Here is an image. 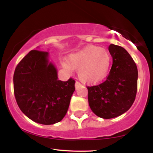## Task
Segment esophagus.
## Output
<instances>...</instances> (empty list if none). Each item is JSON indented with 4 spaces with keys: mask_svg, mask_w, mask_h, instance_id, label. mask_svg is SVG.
Instances as JSON below:
<instances>
[{
    "mask_svg": "<svg viewBox=\"0 0 153 153\" xmlns=\"http://www.w3.org/2000/svg\"><path fill=\"white\" fill-rule=\"evenodd\" d=\"M81 85V84L79 82H78V81H76V83H75V88H79V87H80Z\"/></svg>",
    "mask_w": 153,
    "mask_h": 153,
    "instance_id": "1",
    "label": "esophagus"
}]
</instances>
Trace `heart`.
Instances as JSON below:
<instances>
[{
    "instance_id": "obj_1",
    "label": "heart",
    "mask_w": 153,
    "mask_h": 153,
    "mask_svg": "<svg viewBox=\"0 0 153 153\" xmlns=\"http://www.w3.org/2000/svg\"><path fill=\"white\" fill-rule=\"evenodd\" d=\"M111 65L108 52L96 46H87L76 53L70 54L63 65L68 71L76 69L83 83H95L106 76Z\"/></svg>"
}]
</instances>
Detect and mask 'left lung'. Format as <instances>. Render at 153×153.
Returning a JSON list of instances; mask_svg holds the SVG:
<instances>
[{"label": "left lung", "instance_id": "1", "mask_svg": "<svg viewBox=\"0 0 153 153\" xmlns=\"http://www.w3.org/2000/svg\"><path fill=\"white\" fill-rule=\"evenodd\" d=\"M113 58L109 74L103 83L88 86V98L92 111L104 119L118 117L127 111L135 100L138 70L136 63L124 48L109 45Z\"/></svg>", "mask_w": 153, "mask_h": 153}]
</instances>
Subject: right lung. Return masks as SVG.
I'll return each instance as SVG.
<instances>
[{
    "label": "right lung",
    "mask_w": 153,
    "mask_h": 153,
    "mask_svg": "<svg viewBox=\"0 0 153 153\" xmlns=\"http://www.w3.org/2000/svg\"><path fill=\"white\" fill-rule=\"evenodd\" d=\"M49 53L32 50L17 65L14 92L21 111L30 120L53 125L62 120L75 91V81L58 80V71Z\"/></svg>",
    "instance_id": "add662e5"
}]
</instances>
